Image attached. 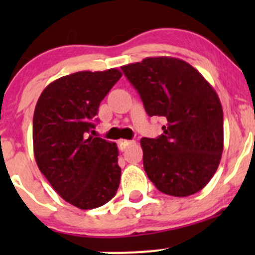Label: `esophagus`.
Instances as JSON below:
<instances>
[{
    "instance_id": "34e87169",
    "label": "esophagus",
    "mask_w": 255,
    "mask_h": 255,
    "mask_svg": "<svg viewBox=\"0 0 255 255\" xmlns=\"http://www.w3.org/2000/svg\"><path fill=\"white\" fill-rule=\"evenodd\" d=\"M134 142L133 140H127V139H121L120 142H118V146H120V150L125 151L126 149L128 148V146L130 145V144H133Z\"/></svg>"
}]
</instances>
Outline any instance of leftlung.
Wrapping results in <instances>:
<instances>
[{
	"instance_id": "obj_1",
	"label": "left lung",
	"mask_w": 255,
	"mask_h": 255,
	"mask_svg": "<svg viewBox=\"0 0 255 255\" xmlns=\"http://www.w3.org/2000/svg\"><path fill=\"white\" fill-rule=\"evenodd\" d=\"M121 69L146 113L168 122L160 137L140 139L146 175L170 196L199 192L215 175L223 151V111L215 89L194 66L171 56Z\"/></svg>"
}]
</instances>
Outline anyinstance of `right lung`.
Wrapping results in <instances>:
<instances>
[{
  "label": "right lung",
  "mask_w": 255,
  "mask_h": 255,
  "mask_svg": "<svg viewBox=\"0 0 255 255\" xmlns=\"http://www.w3.org/2000/svg\"><path fill=\"white\" fill-rule=\"evenodd\" d=\"M121 76L118 69L70 74L50 82L35 105L38 168L59 196L81 210L107 204L120 186L117 144L89 133L100 104Z\"/></svg>",
  "instance_id": "1"
}]
</instances>
